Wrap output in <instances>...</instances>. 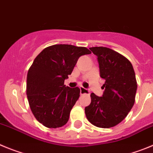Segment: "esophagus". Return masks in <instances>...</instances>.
Instances as JSON below:
<instances>
[{"label":"esophagus","mask_w":153,"mask_h":153,"mask_svg":"<svg viewBox=\"0 0 153 153\" xmlns=\"http://www.w3.org/2000/svg\"><path fill=\"white\" fill-rule=\"evenodd\" d=\"M80 94H90V92L88 89L85 88L83 87H81L80 88Z\"/></svg>","instance_id":"obj_1"}]
</instances>
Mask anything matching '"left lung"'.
<instances>
[{
	"mask_svg": "<svg viewBox=\"0 0 153 153\" xmlns=\"http://www.w3.org/2000/svg\"><path fill=\"white\" fill-rule=\"evenodd\" d=\"M97 56L100 76L105 80L101 97L91 94V102L85 108L91 124L100 128L116 126L124 120L135 102L137 83L131 62L107 47H91Z\"/></svg>",
	"mask_w": 153,
	"mask_h": 153,
	"instance_id": "8db88e82",
	"label": "left lung"
}]
</instances>
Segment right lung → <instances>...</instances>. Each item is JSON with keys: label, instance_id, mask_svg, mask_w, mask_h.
<instances>
[{"label": "right lung", "instance_id": "right-lung-1", "mask_svg": "<svg viewBox=\"0 0 153 153\" xmlns=\"http://www.w3.org/2000/svg\"><path fill=\"white\" fill-rule=\"evenodd\" d=\"M85 47L58 44L43 49L29 68L27 95L36 119L48 128L66 124L80 96L78 87L64 85L80 56L91 54Z\"/></svg>", "mask_w": 153, "mask_h": 153}]
</instances>
